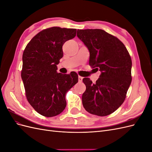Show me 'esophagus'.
<instances>
[{
	"mask_svg": "<svg viewBox=\"0 0 152 152\" xmlns=\"http://www.w3.org/2000/svg\"><path fill=\"white\" fill-rule=\"evenodd\" d=\"M82 79H83V77L81 76H79V82H81L82 81Z\"/></svg>",
	"mask_w": 152,
	"mask_h": 152,
	"instance_id": "34e87169",
	"label": "esophagus"
}]
</instances>
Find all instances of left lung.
<instances>
[{"label": "left lung", "instance_id": "left-lung-1", "mask_svg": "<svg viewBox=\"0 0 152 152\" xmlns=\"http://www.w3.org/2000/svg\"><path fill=\"white\" fill-rule=\"evenodd\" d=\"M77 35L89 50V65L101 72L95 84L89 78L83 79L86 90L82 104L91 114L108 115L124 103L131 85L129 53L120 40L103 30H78Z\"/></svg>", "mask_w": 152, "mask_h": 152}]
</instances>
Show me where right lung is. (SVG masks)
Masks as SVG:
<instances>
[{"label": "right lung", "mask_w": 152, "mask_h": 152, "mask_svg": "<svg viewBox=\"0 0 152 152\" xmlns=\"http://www.w3.org/2000/svg\"><path fill=\"white\" fill-rule=\"evenodd\" d=\"M76 29L53 26L35 35L23 54L21 79L27 100L37 112L47 117L61 113L66 106L65 95L78 82L77 73H57L63 45L74 38Z\"/></svg>", "instance_id": "obj_1"}]
</instances>
